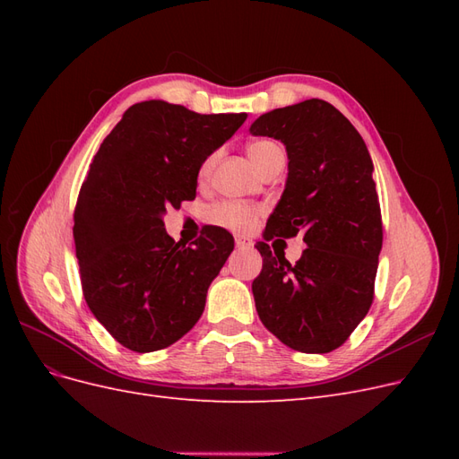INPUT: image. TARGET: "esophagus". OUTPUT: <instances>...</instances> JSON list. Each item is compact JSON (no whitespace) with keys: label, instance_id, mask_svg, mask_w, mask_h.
<instances>
[{"label":"esophagus","instance_id":"34e87169","mask_svg":"<svg viewBox=\"0 0 459 459\" xmlns=\"http://www.w3.org/2000/svg\"><path fill=\"white\" fill-rule=\"evenodd\" d=\"M235 247L241 248V251H245V248H251V247H253V241L243 239V238H238V239H235Z\"/></svg>","mask_w":459,"mask_h":459}]
</instances>
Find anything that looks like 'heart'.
<instances>
[{"instance_id":"1","label":"heart","mask_w":459,"mask_h":459,"mask_svg":"<svg viewBox=\"0 0 459 459\" xmlns=\"http://www.w3.org/2000/svg\"><path fill=\"white\" fill-rule=\"evenodd\" d=\"M277 151H281V149L277 147L273 142H255L247 147L248 159L253 160L255 169L258 172ZM214 160H216V155H211L203 162L201 172H199L201 178H206L208 174H211ZM260 214H262V211L258 206L238 203V201H224V203H218V204L208 208L206 221L208 224L235 231V233H248V231H253L255 226L258 224Z\"/></svg>"}]
</instances>
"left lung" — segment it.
Masks as SVG:
<instances>
[{"label":"left lung","mask_w":459,"mask_h":459,"mask_svg":"<svg viewBox=\"0 0 459 459\" xmlns=\"http://www.w3.org/2000/svg\"><path fill=\"white\" fill-rule=\"evenodd\" d=\"M287 151V179L264 240L305 235L290 267L258 241L262 272L253 281L256 312L289 349H339L366 317L383 247L373 162L362 135L327 101L307 100L260 115L248 128Z\"/></svg>","instance_id":"left-lung-1"}]
</instances>
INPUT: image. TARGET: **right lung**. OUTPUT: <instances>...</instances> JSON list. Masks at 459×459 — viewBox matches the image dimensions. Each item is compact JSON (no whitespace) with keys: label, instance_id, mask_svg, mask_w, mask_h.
<instances>
[{"label":"right lung","instance_id":"add662e5","mask_svg":"<svg viewBox=\"0 0 459 459\" xmlns=\"http://www.w3.org/2000/svg\"><path fill=\"white\" fill-rule=\"evenodd\" d=\"M245 118L135 103L90 164L73 230L82 289L97 322L134 352L166 349L199 322L233 251V238L214 228L182 247L162 218L166 206L195 197L203 162Z\"/></svg>","mask_w":459,"mask_h":459}]
</instances>
